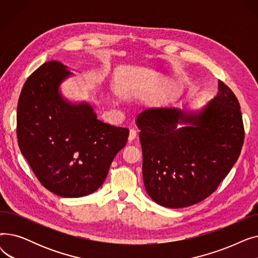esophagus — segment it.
Here are the masks:
<instances>
[{"mask_svg":"<svg viewBox=\"0 0 258 258\" xmlns=\"http://www.w3.org/2000/svg\"><path fill=\"white\" fill-rule=\"evenodd\" d=\"M136 137H137V132L135 131L134 128H132V130L130 131V135H128V141L132 142L133 140L136 139Z\"/></svg>","mask_w":258,"mask_h":258,"instance_id":"34e87169","label":"esophagus"}]
</instances>
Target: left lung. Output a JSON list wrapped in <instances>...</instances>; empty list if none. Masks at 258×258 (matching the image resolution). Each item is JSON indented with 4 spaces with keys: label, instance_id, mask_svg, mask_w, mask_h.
I'll return each mask as SVG.
<instances>
[{
    "label": "left lung",
    "instance_id": "obj_1",
    "mask_svg": "<svg viewBox=\"0 0 258 258\" xmlns=\"http://www.w3.org/2000/svg\"><path fill=\"white\" fill-rule=\"evenodd\" d=\"M136 123L145 189L167 208L191 206L213 194L235 164L245 139L239 102L221 80L219 93L202 110L148 108Z\"/></svg>",
    "mask_w": 258,
    "mask_h": 258
}]
</instances>
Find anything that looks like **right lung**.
Segmentation results:
<instances>
[{"instance_id":"right-lung-1","label":"right lung","mask_w":258,"mask_h":258,"mask_svg":"<svg viewBox=\"0 0 258 258\" xmlns=\"http://www.w3.org/2000/svg\"><path fill=\"white\" fill-rule=\"evenodd\" d=\"M56 60L26 80L17 112L18 142L38 181L62 198L88 196L103 184L130 131L97 119L88 102L72 103L59 86L71 76Z\"/></svg>"}]
</instances>
